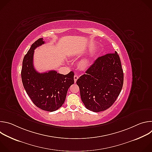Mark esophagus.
<instances>
[{
    "label": "esophagus",
    "instance_id": "1",
    "mask_svg": "<svg viewBox=\"0 0 152 152\" xmlns=\"http://www.w3.org/2000/svg\"><path fill=\"white\" fill-rule=\"evenodd\" d=\"M78 78H79V77H78L77 75H75L74 76V80H75V83L76 82V81H77V80Z\"/></svg>",
    "mask_w": 152,
    "mask_h": 152
}]
</instances>
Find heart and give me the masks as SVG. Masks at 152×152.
<instances>
[{
	"label": "heart",
	"instance_id": "b5f03b06",
	"mask_svg": "<svg viewBox=\"0 0 152 152\" xmlns=\"http://www.w3.org/2000/svg\"><path fill=\"white\" fill-rule=\"evenodd\" d=\"M89 61L87 59H84L80 62V66L81 68H85L88 66Z\"/></svg>",
	"mask_w": 152,
	"mask_h": 152
}]
</instances>
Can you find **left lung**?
<instances>
[{
	"label": "left lung",
	"instance_id": "1",
	"mask_svg": "<svg viewBox=\"0 0 152 152\" xmlns=\"http://www.w3.org/2000/svg\"><path fill=\"white\" fill-rule=\"evenodd\" d=\"M76 81L86 109L95 113L110 107L123 85V71L117 52L99 57Z\"/></svg>",
	"mask_w": 152,
	"mask_h": 152
}]
</instances>
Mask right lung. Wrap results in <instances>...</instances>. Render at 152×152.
I'll return each mask as SVG.
<instances>
[{
    "mask_svg": "<svg viewBox=\"0 0 152 152\" xmlns=\"http://www.w3.org/2000/svg\"><path fill=\"white\" fill-rule=\"evenodd\" d=\"M39 38L32 45L25 55L21 76L24 88L32 102L41 110L53 112L64 104L70 86L74 83V73L67 75L51 70L40 73L36 71L33 64L34 50L45 44Z\"/></svg>",
    "mask_w": 152,
    "mask_h": 152,
    "instance_id": "1",
    "label": "right lung"
}]
</instances>
